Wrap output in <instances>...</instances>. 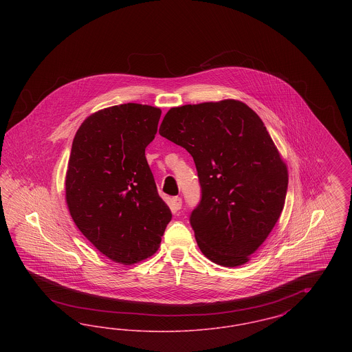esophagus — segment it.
<instances>
[{
	"mask_svg": "<svg viewBox=\"0 0 352 352\" xmlns=\"http://www.w3.org/2000/svg\"><path fill=\"white\" fill-rule=\"evenodd\" d=\"M171 206H173V210H175V211L181 210V207H182V198H179V197L173 198L171 199Z\"/></svg>",
	"mask_w": 352,
	"mask_h": 352,
	"instance_id": "esophagus-1",
	"label": "esophagus"
}]
</instances>
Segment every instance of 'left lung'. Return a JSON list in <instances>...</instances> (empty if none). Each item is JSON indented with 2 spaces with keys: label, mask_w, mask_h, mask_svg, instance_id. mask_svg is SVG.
<instances>
[{
  "label": "left lung",
  "mask_w": 352,
  "mask_h": 352,
  "mask_svg": "<svg viewBox=\"0 0 352 352\" xmlns=\"http://www.w3.org/2000/svg\"><path fill=\"white\" fill-rule=\"evenodd\" d=\"M160 134L194 158L199 204L190 215L201 253L239 267L265 241L284 208L287 168L254 111L239 100L171 108Z\"/></svg>",
  "instance_id": "1"
}]
</instances>
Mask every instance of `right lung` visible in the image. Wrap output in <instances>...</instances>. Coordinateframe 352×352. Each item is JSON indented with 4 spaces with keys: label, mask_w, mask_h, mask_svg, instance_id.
<instances>
[{
    "label": "right lung",
    "mask_w": 352,
    "mask_h": 352,
    "mask_svg": "<svg viewBox=\"0 0 352 352\" xmlns=\"http://www.w3.org/2000/svg\"><path fill=\"white\" fill-rule=\"evenodd\" d=\"M160 118L161 109L151 105H113L85 118L72 141L66 174L71 218L118 264L154 254L171 220L145 157Z\"/></svg>",
    "instance_id": "add662e5"
}]
</instances>
